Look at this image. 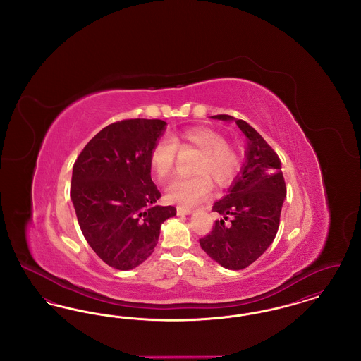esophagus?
Segmentation results:
<instances>
[{"label":"esophagus","mask_w":361,"mask_h":361,"mask_svg":"<svg viewBox=\"0 0 361 361\" xmlns=\"http://www.w3.org/2000/svg\"><path fill=\"white\" fill-rule=\"evenodd\" d=\"M193 211L190 208H185V207H177V214L178 215H189L192 214Z\"/></svg>","instance_id":"esophagus-1"}]
</instances>
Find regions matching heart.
Segmentation results:
<instances>
[{
  "label": "heart",
  "mask_w": 361,
  "mask_h": 361,
  "mask_svg": "<svg viewBox=\"0 0 361 361\" xmlns=\"http://www.w3.org/2000/svg\"><path fill=\"white\" fill-rule=\"evenodd\" d=\"M178 149L183 153H197L190 169L196 176L174 181L166 192L168 199L181 207L203 203L211 196V181L224 188L233 183L240 171V154L221 133L207 127H193L173 139L162 137L153 145L149 162L159 181L172 178Z\"/></svg>",
  "instance_id": "b5f03b06"
}]
</instances>
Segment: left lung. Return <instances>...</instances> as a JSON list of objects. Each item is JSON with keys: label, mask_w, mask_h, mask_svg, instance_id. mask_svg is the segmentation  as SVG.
Returning <instances> with one entry per match:
<instances>
[{"label": "left lung", "mask_w": 361, "mask_h": 361, "mask_svg": "<svg viewBox=\"0 0 361 361\" xmlns=\"http://www.w3.org/2000/svg\"><path fill=\"white\" fill-rule=\"evenodd\" d=\"M214 119L233 121L230 115ZM247 139L246 162L240 176L212 211L224 215L200 246L227 269H243L253 264L275 240L286 197L281 162L265 139L245 121H235Z\"/></svg>", "instance_id": "obj_1"}]
</instances>
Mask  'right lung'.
<instances>
[{
    "mask_svg": "<svg viewBox=\"0 0 361 361\" xmlns=\"http://www.w3.org/2000/svg\"><path fill=\"white\" fill-rule=\"evenodd\" d=\"M166 121L126 119L92 137L77 157L70 196L81 231L112 268L128 271L154 252L161 224L173 206H155L161 193L152 180L150 150Z\"/></svg>",
    "mask_w": 361,
    "mask_h": 361,
    "instance_id": "1",
    "label": "right lung"
}]
</instances>
